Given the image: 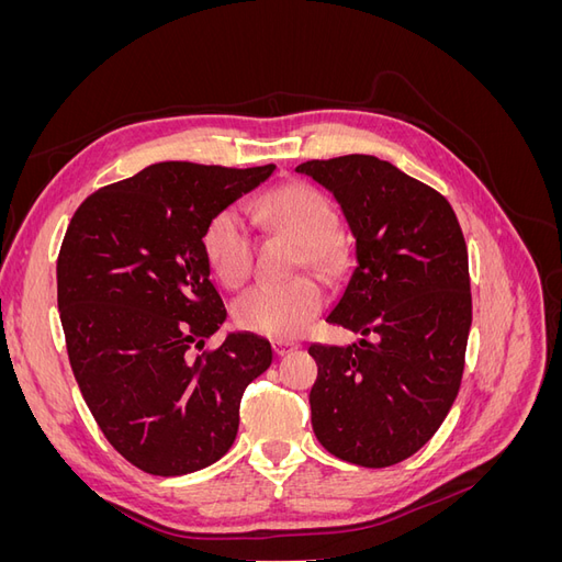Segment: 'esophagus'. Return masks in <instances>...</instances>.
<instances>
[{"label": "esophagus", "instance_id": "esophagus-1", "mask_svg": "<svg viewBox=\"0 0 562 562\" xmlns=\"http://www.w3.org/2000/svg\"><path fill=\"white\" fill-rule=\"evenodd\" d=\"M271 347H274V351H277L279 356H283V353H288V351L297 349L300 345H297V342H291V339H274V342H271Z\"/></svg>", "mask_w": 562, "mask_h": 562}]
</instances>
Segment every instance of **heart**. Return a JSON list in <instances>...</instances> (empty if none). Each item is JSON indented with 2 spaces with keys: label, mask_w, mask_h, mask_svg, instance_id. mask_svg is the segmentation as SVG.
Segmentation results:
<instances>
[{
  "label": "heart",
  "mask_w": 562,
  "mask_h": 562,
  "mask_svg": "<svg viewBox=\"0 0 562 562\" xmlns=\"http://www.w3.org/2000/svg\"><path fill=\"white\" fill-rule=\"evenodd\" d=\"M252 213L288 239L297 241L295 267H312L321 274H335L345 260V244L335 234L337 215L333 203L314 184L291 182L252 201ZM213 274L227 288L241 285L252 269V234L239 209H223L203 234ZM321 283L300 274L285 283H255L234 302V321L250 333L269 337L300 335L323 310Z\"/></svg>",
  "instance_id": "b5f03b06"
}]
</instances>
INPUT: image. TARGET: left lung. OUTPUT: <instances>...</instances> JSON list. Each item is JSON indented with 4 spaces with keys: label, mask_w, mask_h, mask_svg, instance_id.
<instances>
[{
    "label": "left lung",
    "mask_w": 562,
    "mask_h": 562,
    "mask_svg": "<svg viewBox=\"0 0 562 562\" xmlns=\"http://www.w3.org/2000/svg\"><path fill=\"white\" fill-rule=\"evenodd\" d=\"M337 199L356 267L328 323L361 333L312 345V427L349 464L384 469L415 454L457 398L471 328L469 255L448 199L370 155L304 161Z\"/></svg>",
    "instance_id": "1"
}]
</instances>
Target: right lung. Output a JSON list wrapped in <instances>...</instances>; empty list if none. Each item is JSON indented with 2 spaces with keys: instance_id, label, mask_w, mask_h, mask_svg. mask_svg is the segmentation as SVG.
<instances>
[{
  "instance_id": "right-lung-1",
  "label": "right lung",
  "mask_w": 562,
  "mask_h": 562,
  "mask_svg": "<svg viewBox=\"0 0 562 562\" xmlns=\"http://www.w3.org/2000/svg\"><path fill=\"white\" fill-rule=\"evenodd\" d=\"M274 168L151 164L83 199L65 232L58 310L75 380L110 446L145 473L217 462L246 386L271 366L252 333L203 349L227 318L203 234Z\"/></svg>"
}]
</instances>
